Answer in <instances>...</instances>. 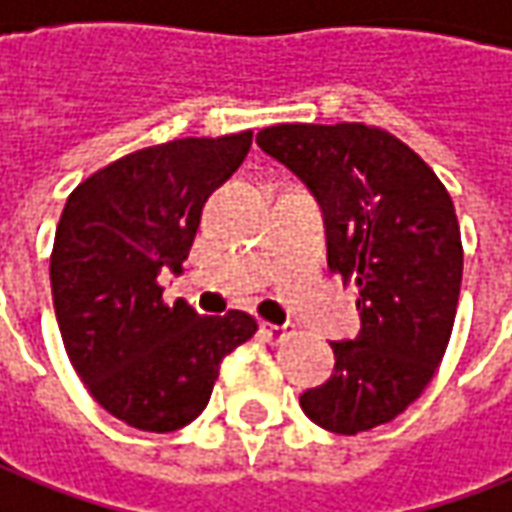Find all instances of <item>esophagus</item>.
<instances>
[{
  "label": "esophagus",
  "instance_id": "esophagus-1",
  "mask_svg": "<svg viewBox=\"0 0 512 512\" xmlns=\"http://www.w3.org/2000/svg\"><path fill=\"white\" fill-rule=\"evenodd\" d=\"M260 333H263V339H266V342L277 344V342H285L294 330L288 328V325H271V322H263V325H260Z\"/></svg>",
  "mask_w": 512,
  "mask_h": 512
}]
</instances>
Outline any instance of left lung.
<instances>
[{
  "label": "left lung",
  "mask_w": 512,
  "mask_h": 512,
  "mask_svg": "<svg viewBox=\"0 0 512 512\" xmlns=\"http://www.w3.org/2000/svg\"><path fill=\"white\" fill-rule=\"evenodd\" d=\"M257 145L308 184L330 271L358 285L361 333L330 344L333 375L302 392V412L336 434L389 423L429 387L457 316L462 241L446 184L375 125H269Z\"/></svg>",
  "instance_id": "8db88e82"
}]
</instances>
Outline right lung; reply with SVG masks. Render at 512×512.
<instances>
[{"label": "right lung", "mask_w": 512, "mask_h": 512, "mask_svg": "<svg viewBox=\"0 0 512 512\" xmlns=\"http://www.w3.org/2000/svg\"><path fill=\"white\" fill-rule=\"evenodd\" d=\"M252 131L151 145L83 179L61 212L50 255L55 319L89 395L139 431H176L210 403L221 361L252 339L243 311L198 316L162 300L210 193L241 168Z\"/></svg>", "instance_id": "obj_1"}]
</instances>
